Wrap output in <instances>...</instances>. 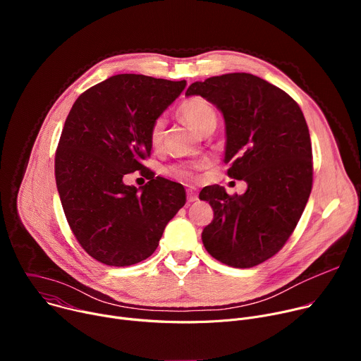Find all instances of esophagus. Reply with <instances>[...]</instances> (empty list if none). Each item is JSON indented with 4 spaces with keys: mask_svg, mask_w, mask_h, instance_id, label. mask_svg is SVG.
Returning <instances> with one entry per match:
<instances>
[{
    "mask_svg": "<svg viewBox=\"0 0 361 361\" xmlns=\"http://www.w3.org/2000/svg\"><path fill=\"white\" fill-rule=\"evenodd\" d=\"M197 200H198L197 191L188 188V190H187V201H188V202H194V201H197Z\"/></svg>",
    "mask_w": 361,
    "mask_h": 361,
    "instance_id": "obj_1",
    "label": "esophagus"
}]
</instances>
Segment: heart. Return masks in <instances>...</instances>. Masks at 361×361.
Segmentation results:
<instances>
[{
	"label": "heart",
	"instance_id": "obj_1",
	"mask_svg": "<svg viewBox=\"0 0 361 361\" xmlns=\"http://www.w3.org/2000/svg\"><path fill=\"white\" fill-rule=\"evenodd\" d=\"M178 114L191 128H194L198 133H201L205 127L217 123V114L214 109L209 104L207 101L198 97L183 101L178 107ZM164 126H166V121L163 117L157 118L152 123L148 134V138L152 147H159L161 144L163 135H164ZM173 173L181 180L192 178V169L188 166L176 167L173 169Z\"/></svg>",
	"mask_w": 361,
	"mask_h": 361
}]
</instances>
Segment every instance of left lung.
I'll use <instances>...</instances> for the list:
<instances>
[{
	"instance_id": "obj_1",
	"label": "left lung",
	"mask_w": 361,
	"mask_h": 361,
	"mask_svg": "<svg viewBox=\"0 0 361 361\" xmlns=\"http://www.w3.org/2000/svg\"><path fill=\"white\" fill-rule=\"evenodd\" d=\"M185 95H201L226 123L227 174L244 180V194L204 187L214 219L202 230L205 250L237 269L260 264L281 250L294 231L313 184V154L305 118L279 87L247 73L192 82Z\"/></svg>"
}]
</instances>
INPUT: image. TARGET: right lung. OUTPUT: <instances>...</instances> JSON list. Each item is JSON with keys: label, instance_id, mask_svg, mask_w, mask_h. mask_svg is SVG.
<instances>
[{"label": "right lung", "instance_id": "1", "mask_svg": "<svg viewBox=\"0 0 361 361\" xmlns=\"http://www.w3.org/2000/svg\"><path fill=\"white\" fill-rule=\"evenodd\" d=\"M187 82L118 74L74 102L56 152V181L67 221L97 262L124 267L149 257L169 221L185 204L181 184L141 164L149 156V128ZM140 170L150 181L123 184Z\"/></svg>", "mask_w": 361, "mask_h": 361}]
</instances>
